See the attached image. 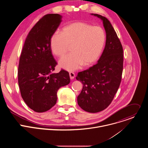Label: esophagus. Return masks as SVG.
Masks as SVG:
<instances>
[{"label":"esophagus","instance_id":"obj_1","mask_svg":"<svg viewBox=\"0 0 148 148\" xmlns=\"http://www.w3.org/2000/svg\"><path fill=\"white\" fill-rule=\"evenodd\" d=\"M69 75H70V77L71 79H73L75 77V74L73 72H70Z\"/></svg>","mask_w":148,"mask_h":148}]
</instances>
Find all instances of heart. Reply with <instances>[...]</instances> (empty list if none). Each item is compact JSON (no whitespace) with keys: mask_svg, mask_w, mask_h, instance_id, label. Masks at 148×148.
Segmentation results:
<instances>
[{"mask_svg":"<svg viewBox=\"0 0 148 148\" xmlns=\"http://www.w3.org/2000/svg\"><path fill=\"white\" fill-rule=\"evenodd\" d=\"M106 39L104 30L84 22H75L62 27L61 33L51 37L52 52L57 56H64L72 46L73 52L59 61L61 67L68 71L80 69L83 64L90 66L99 58Z\"/></svg>","mask_w":148,"mask_h":148,"instance_id":"b5f03b06","label":"heart"}]
</instances>
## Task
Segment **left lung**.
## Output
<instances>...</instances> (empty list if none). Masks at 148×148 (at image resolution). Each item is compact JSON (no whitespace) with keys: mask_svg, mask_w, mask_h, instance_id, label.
Instances as JSON below:
<instances>
[{"mask_svg":"<svg viewBox=\"0 0 148 148\" xmlns=\"http://www.w3.org/2000/svg\"><path fill=\"white\" fill-rule=\"evenodd\" d=\"M103 21L106 43L95 65L78 73L76 79L83 84L77 97L79 106L85 111L95 113L107 108L120 86L123 54L121 41L110 21L104 16L91 14Z\"/></svg>","mask_w":148,"mask_h":148,"instance_id":"obj_1","label":"left lung"}]
</instances>
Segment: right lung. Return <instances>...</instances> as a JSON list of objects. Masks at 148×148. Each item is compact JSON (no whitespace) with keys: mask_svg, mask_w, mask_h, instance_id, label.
<instances>
[{"mask_svg":"<svg viewBox=\"0 0 148 148\" xmlns=\"http://www.w3.org/2000/svg\"><path fill=\"white\" fill-rule=\"evenodd\" d=\"M58 14L41 17L29 33L21 53L18 83L22 97L37 112L51 109L56 103L58 90L70 82L68 71L53 73L57 62L53 57L50 41L61 22Z\"/></svg>","mask_w":148,"mask_h":148,"instance_id":"1","label":"right lung"}]
</instances>
